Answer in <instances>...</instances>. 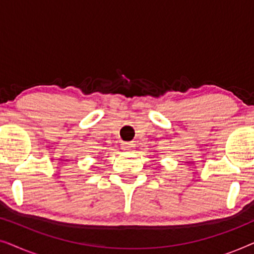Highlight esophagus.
<instances>
[{
  "label": "esophagus",
  "mask_w": 254,
  "mask_h": 254,
  "mask_svg": "<svg viewBox=\"0 0 254 254\" xmlns=\"http://www.w3.org/2000/svg\"><path fill=\"white\" fill-rule=\"evenodd\" d=\"M135 145L131 143V142H123V144H121V148H123V150H126V151H130L133 150Z\"/></svg>",
  "instance_id": "obj_1"
}]
</instances>
